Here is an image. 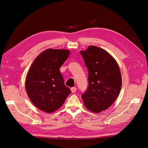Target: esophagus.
Segmentation results:
<instances>
[{
    "label": "esophagus",
    "instance_id": "esophagus-1",
    "mask_svg": "<svg viewBox=\"0 0 148 148\" xmlns=\"http://www.w3.org/2000/svg\"><path fill=\"white\" fill-rule=\"evenodd\" d=\"M76 89H77L76 87H72L71 88V92L72 93H75V92H76Z\"/></svg>",
    "mask_w": 148,
    "mask_h": 148
}]
</instances>
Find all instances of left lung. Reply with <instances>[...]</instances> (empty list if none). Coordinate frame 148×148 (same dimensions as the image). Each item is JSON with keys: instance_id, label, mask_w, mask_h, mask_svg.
Listing matches in <instances>:
<instances>
[{"instance_id": "left-lung-1", "label": "left lung", "mask_w": 148, "mask_h": 148, "mask_svg": "<svg viewBox=\"0 0 148 148\" xmlns=\"http://www.w3.org/2000/svg\"><path fill=\"white\" fill-rule=\"evenodd\" d=\"M88 71V86L81 95L86 108L98 113L109 108L117 99L121 88L118 63L106 50L90 46L81 51Z\"/></svg>"}]
</instances>
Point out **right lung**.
Returning a JSON list of instances; mask_svg holds the SVG:
<instances>
[{"mask_svg": "<svg viewBox=\"0 0 148 148\" xmlns=\"http://www.w3.org/2000/svg\"><path fill=\"white\" fill-rule=\"evenodd\" d=\"M69 54L67 49H47L37 56L28 72L25 81L27 95L42 111H55L71 93L60 72Z\"/></svg>", "mask_w": 148, "mask_h": 148, "instance_id": "obj_1", "label": "right lung"}]
</instances>
